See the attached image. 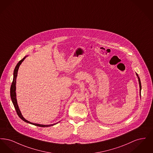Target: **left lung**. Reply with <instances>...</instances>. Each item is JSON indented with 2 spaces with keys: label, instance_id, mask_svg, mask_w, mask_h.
Returning a JSON list of instances; mask_svg holds the SVG:
<instances>
[{
  "label": "left lung",
  "instance_id": "left-lung-1",
  "mask_svg": "<svg viewBox=\"0 0 153 153\" xmlns=\"http://www.w3.org/2000/svg\"><path fill=\"white\" fill-rule=\"evenodd\" d=\"M136 75H137V77H138V79L139 81V94H140V96H141L140 95V92H141V89H142V86H141V82H140V79H139V77L138 74H137V73H136Z\"/></svg>",
  "mask_w": 153,
  "mask_h": 153
}]
</instances>
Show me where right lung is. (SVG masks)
<instances>
[{
  "label": "right lung",
  "mask_w": 153,
  "mask_h": 153,
  "mask_svg": "<svg viewBox=\"0 0 153 153\" xmlns=\"http://www.w3.org/2000/svg\"><path fill=\"white\" fill-rule=\"evenodd\" d=\"M28 56H25L24 58L22 59L21 61H19V62L17 64V65L15 66V68L14 71V73H13V75H14V77H13V82H12V84H11V89H10V96H11V100L12 102L14 104V106L15 109L16 111V113L18 114V115L19 116V117L23 120L24 122L27 123L31 124H33V125H34V126H38V127H50V126H54L56 124L58 123V122L56 123L51 124H48V125H44V124H36L34 123H31L29 121H28L27 120H26L24 117H23V115H22V113L20 111V109L19 108V107H18V102H17V100H16V77H17V75H18V69H19V66L21 65L22 62L25 60V59L26 58V57H27ZM60 122V121H59Z\"/></svg>",
  "instance_id": "add662e5"
}]
</instances>
